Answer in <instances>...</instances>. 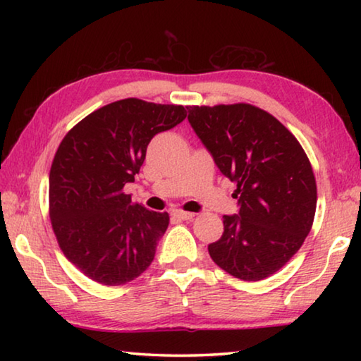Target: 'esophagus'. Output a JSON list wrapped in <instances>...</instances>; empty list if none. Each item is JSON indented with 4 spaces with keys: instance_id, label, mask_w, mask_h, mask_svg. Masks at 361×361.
<instances>
[{
    "instance_id": "34e87169",
    "label": "esophagus",
    "mask_w": 361,
    "mask_h": 361,
    "mask_svg": "<svg viewBox=\"0 0 361 361\" xmlns=\"http://www.w3.org/2000/svg\"><path fill=\"white\" fill-rule=\"evenodd\" d=\"M172 215H173L175 218L183 219V221H185V219H192V218H194V213H191V212H183V210H173Z\"/></svg>"
}]
</instances>
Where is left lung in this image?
Here are the masks:
<instances>
[{
    "label": "left lung",
    "mask_w": 361,
    "mask_h": 361,
    "mask_svg": "<svg viewBox=\"0 0 361 361\" xmlns=\"http://www.w3.org/2000/svg\"><path fill=\"white\" fill-rule=\"evenodd\" d=\"M188 121L224 176L237 185L239 212L224 215L221 239L209 245L232 277L258 282L288 262L310 232L317 185L296 137L248 103L188 106Z\"/></svg>",
    "instance_id": "8db88e82"
}]
</instances>
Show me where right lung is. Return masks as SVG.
Here are the masks:
<instances>
[{
  "label": "right lung",
  "instance_id": "add662e5",
  "mask_svg": "<svg viewBox=\"0 0 361 361\" xmlns=\"http://www.w3.org/2000/svg\"><path fill=\"white\" fill-rule=\"evenodd\" d=\"M186 118L181 105L140 99L109 103L66 133L49 175V216L66 259L97 283L132 282L154 259L169 213L133 204L151 138Z\"/></svg>",
  "mask_w": 361,
  "mask_h": 361
}]
</instances>
